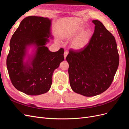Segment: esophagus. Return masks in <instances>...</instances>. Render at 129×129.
<instances>
[{"mask_svg": "<svg viewBox=\"0 0 129 129\" xmlns=\"http://www.w3.org/2000/svg\"><path fill=\"white\" fill-rule=\"evenodd\" d=\"M68 52H67V51H65V52H64L63 55H64V58H66V57H67V55H68Z\"/></svg>", "mask_w": 129, "mask_h": 129, "instance_id": "1", "label": "esophagus"}]
</instances>
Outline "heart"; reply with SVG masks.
<instances>
[{"mask_svg":"<svg viewBox=\"0 0 129 129\" xmlns=\"http://www.w3.org/2000/svg\"><path fill=\"white\" fill-rule=\"evenodd\" d=\"M83 28V25H76L70 29L67 34V37L69 38L77 36L71 42V47L74 49L80 50L83 48L91 40L92 36L91 30L88 28Z\"/></svg>","mask_w":129,"mask_h":129,"instance_id":"heart-1","label":"heart"}]
</instances>
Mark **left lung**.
Listing matches in <instances>:
<instances>
[{"label":"left lung","instance_id":"8db88e82","mask_svg":"<svg viewBox=\"0 0 129 129\" xmlns=\"http://www.w3.org/2000/svg\"><path fill=\"white\" fill-rule=\"evenodd\" d=\"M92 22L95 30L88 44L79 50L70 49L66 57L72 90L87 97L98 95L109 88L119 60L115 37L101 21Z\"/></svg>","mask_w":129,"mask_h":129}]
</instances>
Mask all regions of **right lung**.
I'll return each instance as SVG.
<instances>
[{"mask_svg":"<svg viewBox=\"0 0 129 129\" xmlns=\"http://www.w3.org/2000/svg\"><path fill=\"white\" fill-rule=\"evenodd\" d=\"M52 20L48 18L29 16L21 21L10 42L7 68L13 86L28 95H39L49 91L54 70L64 60V49L52 52L45 46L52 37ZM36 49L25 62L27 48Z\"/></svg>","mask_w":129,"mask_h":129,"instance_id":"right-lung-1","label":"right lung"}]
</instances>
